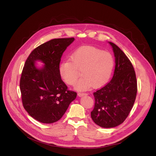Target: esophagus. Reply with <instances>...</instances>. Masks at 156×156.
Instances as JSON below:
<instances>
[{"label":"esophagus","mask_w":156,"mask_h":156,"mask_svg":"<svg viewBox=\"0 0 156 156\" xmlns=\"http://www.w3.org/2000/svg\"><path fill=\"white\" fill-rule=\"evenodd\" d=\"M85 95H87L86 93H83V92H79L78 93V96H79V97H82V96H84Z\"/></svg>","instance_id":"34e87169"}]
</instances>
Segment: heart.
<instances>
[{
  "instance_id": "1",
  "label": "heart",
  "mask_w": 156,
  "mask_h": 156,
  "mask_svg": "<svg viewBox=\"0 0 156 156\" xmlns=\"http://www.w3.org/2000/svg\"><path fill=\"white\" fill-rule=\"evenodd\" d=\"M115 67V59L108 52L91 46H84L73 52L58 67L60 76L66 83L74 85L81 69L83 76L75 86L78 90L100 88L110 79Z\"/></svg>"
}]
</instances>
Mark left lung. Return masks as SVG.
<instances>
[{"label":"left lung","instance_id":"obj_1","mask_svg":"<svg viewBox=\"0 0 156 156\" xmlns=\"http://www.w3.org/2000/svg\"><path fill=\"white\" fill-rule=\"evenodd\" d=\"M115 57L111 81L94 93L95 105L91 112L98 126L111 128L123 123L133 106L137 92L135 72L129 58L119 47L108 41Z\"/></svg>","mask_w":156,"mask_h":156}]
</instances>
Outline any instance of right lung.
<instances>
[{"label":"right lung","instance_id":"right-lung-1","mask_svg":"<svg viewBox=\"0 0 156 156\" xmlns=\"http://www.w3.org/2000/svg\"><path fill=\"white\" fill-rule=\"evenodd\" d=\"M75 39H53L33 50L27 59L20 80L22 102L33 119L44 124L59 120L77 97L61 79L58 67L64 51ZM44 64L37 67L35 63Z\"/></svg>","mask_w":156,"mask_h":156}]
</instances>
